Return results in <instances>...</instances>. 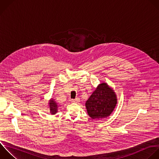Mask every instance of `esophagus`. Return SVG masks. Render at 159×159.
<instances>
[{
  "label": "esophagus",
  "instance_id": "1",
  "mask_svg": "<svg viewBox=\"0 0 159 159\" xmlns=\"http://www.w3.org/2000/svg\"><path fill=\"white\" fill-rule=\"evenodd\" d=\"M79 101H80V99H79L78 98H76L75 99H71V101L72 102H75V103L79 102Z\"/></svg>",
  "mask_w": 159,
  "mask_h": 159
}]
</instances>
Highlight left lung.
<instances>
[{"instance_id": "1", "label": "left lung", "mask_w": 159, "mask_h": 159, "mask_svg": "<svg viewBox=\"0 0 159 159\" xmlns=\"http://www.w3.org/2000/svg\"><path fill=\"white\" fill-rule=\"evenodd\" d=\"M117 103L114 90L106 83H101L93 91L85 103L89 116L99 120L109 117Z\"/></svg>"}]
</instances>
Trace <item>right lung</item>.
I'll return each instance as SVG.
<instances>
[{
  "mask_svg": "<svg viewBox=\"0 0 159 159\" xmlns=\"http://www.w3.org/2000/svg\"><path fill=\"white\" fill-rule=\"evenodd\" d=\"M49 108V112L51 114L54 115L55 114L57 113L58 112V103L57 102V101H55V99L53 98H51L49 100V102H48V107Z\"/></svg>",
  "mask_w": 159,
  "mask_h": 159,
  "instance_id": "right-lung-1",
  "label": "right lung"
}]
</instances>
